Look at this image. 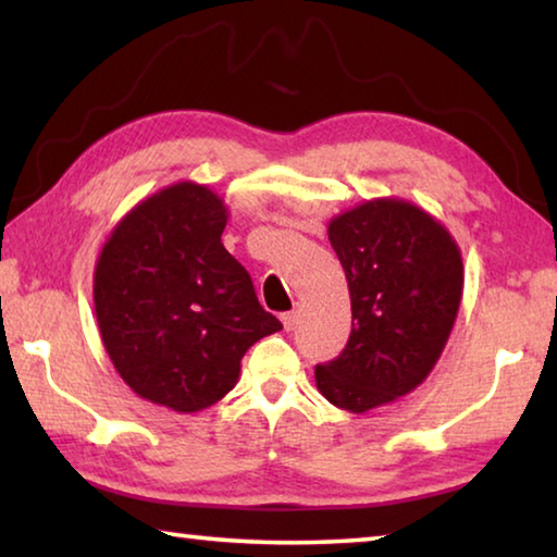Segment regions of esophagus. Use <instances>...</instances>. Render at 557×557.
Segmentation results:
<instances>
[{
  "label": "esophagus",
  "instance_id": "esophagus-1",
  "mask_svg": "<svg viewBox=\"0 0 557 557\" xmlns=\"http://www.w3.org/2000/svg\"><path fill=\"white\" fill-rule=\"evenodd\" d=\"M297 317H299L297 309H292V312H285V314H282V324H285L287 332H292V329L297 326Z\"/></svg>",
  "mask_w": 557,
  "mask_h": 557
}]
</instances>
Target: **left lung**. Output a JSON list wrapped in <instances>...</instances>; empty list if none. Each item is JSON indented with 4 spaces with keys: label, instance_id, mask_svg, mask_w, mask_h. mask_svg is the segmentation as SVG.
<instances>
[{
    "label": "left lung",
    "instance_id": "obj_1",
    "mask_svg": "<svg viewBox=\"0 0 557 557\" xmlns=\"http://www.w3.org/2000/svg\"><path fill=\"white\" fill-rule=\"evenodd\" d=\"M351 292V336L314 369L336 408L366 412L428 379L459 312L465 265L440 221L403 199H375L329 223Z\"/></svg>",
    "mask_w": 557,
    "mask_h": 557
}]
</instances>
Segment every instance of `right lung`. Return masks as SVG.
I'll use <instances>...</instances> for the list:
<instances>
[{"label": "right lung", "instance_id": "obj_1", "mask_svg": "<svg viewBox=\"0 0 557 557\" xmlns=\"http://www.w3.org/2000/svg\"><path fill=\"white\" fill-rule=\"evenodd\" d=\"M223 201L194 182L137 203L102 245L92 299L112 366L139 398L199 412L238 383L240 358L282 329L223 248Z\"/></svg>", "mask_w": 557, "mask_h": 557}]
</instances>
